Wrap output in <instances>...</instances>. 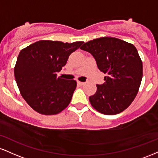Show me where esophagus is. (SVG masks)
<instances>
[{
	"mask_svg": "<svg viewBox=\"0 0 158 158\" xmlns=\"http://www.w3.org/2000/svg\"><path fill=\"white\" fill-rule=\"evenodd\" d=\"M77 84L79 85H80V86H84V85H85V82H81V81H77Z\"/></svg>",
	"mask_w": 158,
	"mask_h": 158,
	"instance_id": "34e87169",
	"label": "esophagus"
}]
</instances>
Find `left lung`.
<instances>
[{
	"label": "left lung",
	"instance_id": "1",
	"mask_svg": "<svg viewBox=\"0 0 158 158\" xmlns=\"http://www.w3.org/2000/svg\"><path fill=\"white\" fill-rule=\"evenodd\" d=\"M80 48L90 53L98 69L107 74L105 82L96 85V94L89 97L93 107L104 115L126 110L135 98L143 77V64L135 47L118 38L104 37Z\"/></svg>",
	"mask_w": 158,
	"mask_h": 158
}]
</instances>
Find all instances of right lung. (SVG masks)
Instances as JSON below:
<instances>
[{"label":"right lung","mask_w":158,"mask_h":158,"mask_svg":"<svg viewBox=\"0 0 158 158\" xmlns=\"http://www.w3.org/2000/svg\"><path fill=\"white\" fill-rule=\"evenodd\" d=\"M84 42L40 40L20 51L15 77L28 105L43 115H56L68 107L77 87L73 79L57 77L70 54Z\"/></svg>","instance_id":"right-lung-1"}]
</instances>
